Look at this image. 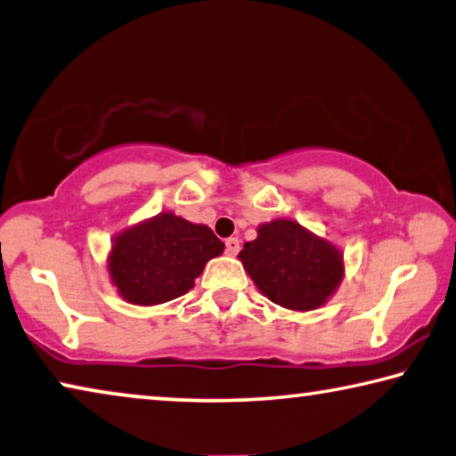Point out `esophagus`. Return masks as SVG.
Returning <instances> with one entry per match:
<instances>
[{"label":"esophagus","instance_id":"1","mask_svg":"<svg viewBox=\"0 0 456 456\" xmlns=\"http://www.w3.org/2000/svg\"><path fill=\"white\" fill-rule=\"evenodd\" d=\"M238 250H240V240L238 238H228L226 240V252L230 256H236Z\"/></svg>","mask_w":456,"mask_h":456}]
</instances>
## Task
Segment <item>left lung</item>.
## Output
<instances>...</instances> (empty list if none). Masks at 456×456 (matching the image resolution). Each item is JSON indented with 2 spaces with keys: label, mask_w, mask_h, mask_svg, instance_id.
Masks as SVG:
<instances>
[{
  "label": "left lung",
  "mask_w": 456,
  "mask_h": 456,
  "mask_svg": "<svg viewBox=\"0 0 456 456\" xmlns=\"http://www.w3.org/2000/svg\"><path fill=\"white\" fill-rule=\"evenodd\" d=\"M238 258L263 296L297 312L326 304L345 275L340 250L291 220L263 224Z\"/></svg>",
  "instance_id": "left-lung-1"
}]
</instances>
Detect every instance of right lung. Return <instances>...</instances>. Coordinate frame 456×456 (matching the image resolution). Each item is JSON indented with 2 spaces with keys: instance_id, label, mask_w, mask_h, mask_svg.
Here are the masks:
<instances>
[{
  "instance_id": "add662e5",
  "label": "right lung",
  "mask_w": 456,
  "mask_h": 456,
  "mask_svg": "<svg viewBox=\"0 0 456 456\" xmlns=\"http://www.w3.org/2000/svg\"><path fill=\"white\" fill-rule=\"evenodd\" d=\"M222 250L224 242L208 226L165 212L118 234L108 269L126 301L157 305L185 296Z\"/></svg>"
}]
</instances>
